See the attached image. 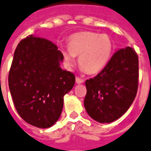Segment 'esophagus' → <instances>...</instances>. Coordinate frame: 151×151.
Instances as JSON below:
<instances>
[{
	"mask_svg": "<svg viewBox=\"0 0 151 151\" xmlns=\"http://www.w3.org/2000/svg\"><path fill=\"white\" fill-rule=\"evenodd\" d=\"M83 82H84V80H83V78H79V77H76V83L77 84H81V83H83Z\"/></svg>",
	"mask_w": 151,
	"mask_h": 151,
	"instance_id": "34e87169",
	"label": "esophagus"
}]
</instances>
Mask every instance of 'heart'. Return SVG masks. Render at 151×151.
I'll use <instances>...</instances> for the list:
<instances>
[{"label": "heart", "mask_w": 151, "mask_h": 151, "mask_svg": "<svg viewBox=\"0 0 151 151\" xmlns=\"http://www.w3.org/2000/svg\"><path fill=\"white\" fill-rule=\"evenodd\" d=\"M68 67H73L76 56L82 69L89 74L99 73L109 62L113 52V42L109 35L92 32L75 34L68 38V48H61Z\"/></svg>", "instance_id": "obj_1"}]
</instances>
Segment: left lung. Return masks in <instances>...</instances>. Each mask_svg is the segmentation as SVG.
Masks as SVG:
<instances>
[{
	"mask_svg": "<svg viewBox=\"0 0 151 151\" xmlns=\"http://www.w3.org/2000/svg\"><path fill=\"white\" fill-rule=\"evenodd\" d=\"M139 62L130 47L115 52L104 68L86 81V110L99 123L115 121L127 111L138 89Z\"/></svg>",
	"mask_w": 151,
	"mask_h": 151,
	"instance_id": "obj_1",
	"label": "left lung"
}]
</instances>
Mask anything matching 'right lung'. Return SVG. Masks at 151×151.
I'll return each instance as SVG.
<instances>
[{"label": "right lung", "mask_w": 151, "mask_h": 151, "mask_svg": "<svg viewBox=\"0 0 151 151\" xmlns=\"http://www.w3.org/2000/svg\"><path fill=\"white\" fill-rule=\"evenodd\" d=\"M63 58L54 43L33 35L15 49L8 76L10 92L20 116L36 127L56 123L64 96L74 86L75 75L60 67Z\"/></svg>", "instance_id": "1"}]
</instances>
